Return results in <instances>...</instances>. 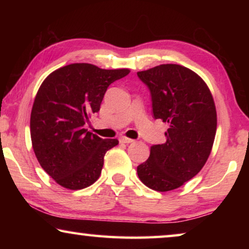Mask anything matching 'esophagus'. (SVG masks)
Here are the masks:
<instances>
[{
	"mask_svg": "<svg viewBox=\"0 0 249 249\" xmlns=\"http://www.w3.org/2000/svg\"><path fill=\"white\" fill-rule=\"evenodd\" d=\"M120 142H124V144H130V142H134L135 141H134V139H130V138H127V137H121Z\"/></svg>",
	"mask_w": 249,
	"mask_h": 249,
	"instance_id": "obj_1",
	"label": "esophagus"
}]
</instances>
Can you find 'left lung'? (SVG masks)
<instances>
[{"label":"left lung","mask_w":249,"mask_h":249,"mask_svg":"<svg viewBox=\"0 0 249 249\" xmlns=\"http://www.w3.org/2000/svg\"><path fill=\"white\" fill-rule=\"evenodd\" d=\"M148 87L154 119L168 124L164 144L151 146L149 158L137 166L141 181L156 192L179 188L205 164L216 132V110L202 78L179 64L139 71Z\"/></svg>","instance_id":"left-lung-1"}]
</instances>
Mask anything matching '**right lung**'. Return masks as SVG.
<instances>
[{
	"instance_id": "1",
	"label": "right lung",
	"mask_w": 249,
	"mask_h": 249,
	"mask_svg": "<svg viewBox=\"0 0 249 249\" xmlns=\"http://www.w3.org/2000/svg\"><path fill=\"white\" fill-rule=\"evenodd\" d=\"M130 72L72 63L53 71L40 85L30 115V136L39 164L64 188L77 190L100 178L104 155L119 144L85 129L100 111L107 87Z\"/></svg>"
}]
</instances>
